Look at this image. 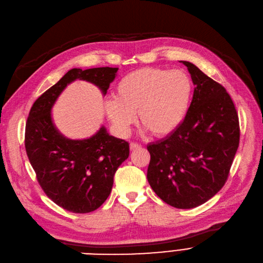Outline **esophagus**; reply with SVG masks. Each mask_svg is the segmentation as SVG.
I'll list each match as a JSON object with an SVG mask.
<instances>
[{"label":"esophagus","mask_w":263,"mask_h":263,"mask_svg":"<svg viewBox=\"0 0 263 263\" xmlns=\"http://www.w3.org/2000/svg\"><path fill=\"white\" fill-rule=\"evenodd\" d=\"M138 148H141V145H140V144L130 143V151H135V149H138Z\"/></svg>","instance_id":"esophagus-1"}]
</instances>
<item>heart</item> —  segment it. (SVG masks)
<instances>
[{"label":"heart","instance_id":"obj_1","mask_svg":"<svg viewBox=\"0 0 263 263\" xmlns=\"http://www.w3.org/2000/svg\"><path fill=\"white\" fill-rule=\"evenodd\" d=\"M114 96L106 101L105 111L118 135L129 133L138 112L147 130L155 136H166L185 121L193 84L185 71L142 67L123 76Z\"/></svg>","mask_w":263,"mask_h":263}]
</instances>
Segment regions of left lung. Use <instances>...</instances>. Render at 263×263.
<instances>
[{
  "label": "left lung",
  "instance_id": "obj_1",
  "mask_svg": "<svg viewBox=\"0 0 263 263\" xmlns=\"http://www.w3.org/2000/svg\"><path fill=\"white\" fill-rule=\"evenodd\" d=\"M196 86L185 121L147 146V179L156 195L176 209L209 201L227 181L239 143L238 116L224 87L188 61Z\"/></svg>",
  "mask_w": 263,
  "mask_h": 263
}]
</instances>
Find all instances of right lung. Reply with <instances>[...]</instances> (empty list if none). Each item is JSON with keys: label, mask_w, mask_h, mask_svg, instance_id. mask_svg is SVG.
<instances>
[{"label": "right lung", "mask_w": 263, "mask_h": 263, "mask_svg": "<svg viewBox=\"0 0 263 263\" xmlns=\"http://www.w3.org/2000/svg\"><path fill=\"white\" fill-rule=\"evenodd\" d=\"M118 67L72 68L34 102L26 124L25 146L40 186L60 208L85 214L108 198L118 166L129 157V143L102 128L89 139L70 140L52 122L51 108L76 79L92 83L106 95Z\"/></svg>", "instance_id": "add662e5"}]
</instances>
